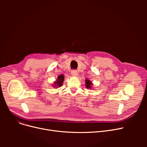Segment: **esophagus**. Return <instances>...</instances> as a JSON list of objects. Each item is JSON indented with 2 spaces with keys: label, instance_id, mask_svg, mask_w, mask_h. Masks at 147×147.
Masks as SVG:
<instances>
[{
  "label": "esophagus",
  "instance_id": "34e87169",
  "mask_svg": "<svg viewBox=\"0 0 147 147\" xmlns=\"http://www.w3.org/2000/svg\"><path fill=\"white\" fill-rule=\"evenodd\" d=\"M71 75L73 76H78V71L76 70H72L71 71Z\"/></svg>",
  "mask_w": 147,
  "mask_h": 147
}]
</instances>
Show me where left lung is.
<instances>
[{"label": "left lung", "instance_id": "obj_1", "mask_svg": "<svg viewBox=\"0 0 147 147\" xmlns=\"http://www.w3.org/2000/svg\"><path fill=\"white\" fill-rule=\"evenodd\" d=\"M92 82H90L89 79H86L85 80V86H86V88H88V89H90L92 87H91V86L92 85Z\"/></svg>", "mask_w": 147, "mask_h": 147}]
</instances>
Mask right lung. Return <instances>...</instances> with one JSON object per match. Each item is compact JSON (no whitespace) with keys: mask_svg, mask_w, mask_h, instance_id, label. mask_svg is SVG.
Listing matches in <instances>:
<instances>
[{"mask_svg":"<svg viewBox=\"0 0 147 147\" xmlns=\"http://www.w3.org/2000/svg\"><path fill=\"white\" fill-rule=\"evenodd\" d=\"M64 76L63 74H60L59 76H58L57 79L56 80L55 83H54V84H53L54 86H53L55 87L56 88L62 86V85H63V82H64Z\"/></svg>","mask_w":147,"mask_h":147,"instance_id":"right-lung-1","label":"right lung"}]
</instances>
